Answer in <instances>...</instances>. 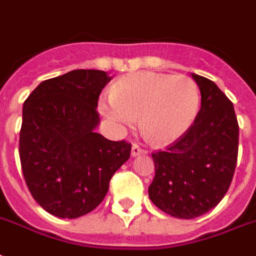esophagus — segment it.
<instances>
[{"mask_svg":"<svg viewBox=\"0 0 256 256\" xmlns=\"http://www.w3.org/2000/svg\"><path fill=\"white\" fill-rule=\"evenodd\" d=\"M146 150L142 149L141 146L136 145V144H132V157H136V156H141V154H145Z\"/></svg>","mask_w":256,"mask_h":256,"instance_id":"obj_1","label":"esophagus"}]
</instances>
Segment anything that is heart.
I'll return each instance as SVG.
<instances>
[{
    "mask_svg": "<svg viewBox=\"0 0 256 256\" xmlns=\"http://www.w3.org/2000/svg\"><path fill=\"white\" fill-rule=\"evenodd\" d=\"M202 95L189 76L138 72L116 82L99 111L111 124L132 128L141 116L144 136L154 144L174 142L188 132L200 110Z\"/></svg>",
    "mask_w": 256,
    "mask_h": 256,
    "instance_id": "heart-1",
    "label": "heart"
}]
</instances>
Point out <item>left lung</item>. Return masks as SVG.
<instances>
[{
	"instance_id": "left-lung-1",
	"label": "left lung",
	"mask_w": 256,
	"mask_h": 256,
	"mask_svg": "<svg viewBox=\"0 0 256 256\" xmlns=\"http://www.w3.org/2000/svg\"><path fill=\"white\" fill-rule=\"evenodd\" d=\"M192 78L202 92L198 118L166 150L152 153L156 174L150 200L178 219H194L219 204L231 185L239 148L231 100L210 79Z\"/></svg>"
}]
</instances>
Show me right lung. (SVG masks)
I'll list each match as a JSON object with an SVG mask.
<instances>
[{
    "instance_id": "obj_1",
    "label": "right lung",
    "mask_w": 256,
    "mask_h": 256,
    "mask_svg": "<svg viewBox=\"0 0 256 256\" xmlns=\"http://www.w3.org/2000/svg\"><path fill=\"white\" fill-rule=\"evenodd\" d=\"M111 78L75 70L42 82L26 98L20 161L29 192L54 216L75 219L96 208L132 145L95 132L98 99Z\"/></svg>"
}]
</instances>
